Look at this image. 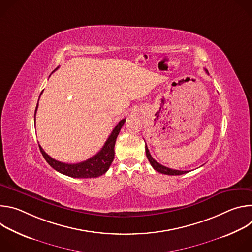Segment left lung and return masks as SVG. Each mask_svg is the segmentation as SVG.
<instances>
[{
	"label": "left lung",
	"mask_w": 252,
	"mask_h": 252,
	"mask_svg": "<svg viewBox=\"0 0 252 252\" xmlns=\"http://www.w3.org/2000/svg\"><path fill=\"white\" fill-rule=\"evenodd\" d=\"M207 71V70H206ZM146 154H147V158L150 161V163L152 164V166L158 172L163 173V174H167V175H181V174H185L187 172H189L188 170H177V169H172V168H168L164 165H161L160 163H158L157 160H155V158L151 156L150 151L146 145Z\"/></svg>",
	"instance_id": "8db88e82"
}]
</instances>
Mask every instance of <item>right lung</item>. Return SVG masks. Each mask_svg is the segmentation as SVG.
<instances>
[{
    "label": "right lung",
    "mask_w": 252,
    "mask_h": 252,
    "mask_svg": "<svg viewBox=\"0 0 252 252\" xmlns=\"http://www.w3.org/2000/svg\"><path fill=\"white\" fill-rule=\"evenodd\" d=\"M55 71V70H54ZM43 93V91H42ZM41 93V94H42ZM39 104V101H38ZM38 104L37 107H35L34 111V121H35V113H37L38 110ZM126 122V119L122 120L113 129L111 135L109 138L106 139L104 142L103 147L101 150L94 155V157L90 158L89 159L79 162V163H64L58 161L48 156L45 151L40 147V151L44 157V158L47 160V162L57 171L70 176V177H75V178H91V177H97L102 175L107 171V169L110 168L114 158H115V145H116V140L117 137L121 131V128L123 127L124 124Z\"/></svg>",
    "instance_id": "obj_1"
}]
</instances>
